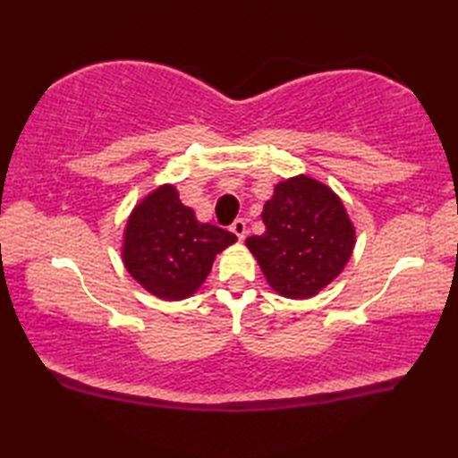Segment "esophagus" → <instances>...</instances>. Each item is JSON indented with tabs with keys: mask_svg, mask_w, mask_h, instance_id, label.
Masks as SVG:
<instances>
[{
	"mask_svg": "<svg viewBox=\"0 0 458 458\" xmlns=\"http://www.w3.org/2000/svg\"><path fill=\"white\" fill-rule=\"evenodd\" d=\"M230 230L234 232V234L240 238V240H244L246 238V234H248V230H246V220H242V218H236L234 222H232V226H230Z\"/></svg>",
	"mask_w": 458,
	"mask_h": 458,
	"instance_id": "obj_1",
	"label": "esophagus"
}]
</instances>
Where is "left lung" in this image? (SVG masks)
I'll return each mask as SVG.
<instances>
[{
	"label": "left lung",
	"mask_w": 458,
	"mask_h": 458,
	"mask_svg": "<svg viewBox=\"0 0 458 458\" xmlns=\"http://www.w3.org/2000/svg\"><path fill=\"white\" fill-rule=\"evenodd\" d=\"M266 232L246 246L269 287L287 299H310L343 274L356 228L338 194L309 174L279 181L264 204Z\"/></svg>",
	"instance_id": "1"
}]
</instances>
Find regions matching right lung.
<instances>
[{
  "label": "right lung",
  "mask_w": 458,
  "mask_h": 458,
  "mask_svg": "<svg viewBox=\"0 0 458 458\" xmlns=\"http://www.w3.org/2000/svg\"><path fill=\"white\" fill-rule=\"evenodd\" d=\"M238 238L199 222L174 184H159L135 204L123 228L122 261L130 276L163 301L197 293L214 259Z\"/></svg>",
  "instance_id": "obj_1"
}]
</instances>
